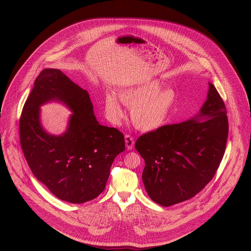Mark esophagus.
Segmentation results:
<instances>
[{
    "mask_svg": "<svg viewBox=\"0 0 251 251\" xmlns=\"http://www.w3.org/2000/svg\"><path fill=\"white\" fill-rule=\"evenodd\" d=\"M134 138L131 136V135H126L125 136V145H126V148L127 150H131L133 149L134 147Z\"/></svg>",
    "mask_w": 251,
    "mask_h": 251,
    "instance_id": "1",
    "label": "esophagus"
}]
</instances>
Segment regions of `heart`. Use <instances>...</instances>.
<instances>
[{
    "label": "heart",
    "mask_w": 251,
    "mask_h": 251,
    "mask_svg": "<svg viewBox=\"0 0 251 251\" xmlns=\"http://www.w3.org/2000/svg\"><path fill=\"white\" fill-rule=\"evenodd\" d=\"M158 80L142 82L126 87L119 93L108 92L105 96V111L117 123L124 117L122 103L131 109V119L141 131H153L165 124L176 101V93L170 87L160 88Z\"/></svg>",
    "instance_id": "obj_1"
}]
</instances>
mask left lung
<instances>
[{
    "mask_svg": "<svg viewBox=\"0 0 251 251\" xmlns=\"http://www.w3.org/2000/svg\"><path fill=\"white\" fill-rule=\"evenodd\" d=\"M208 85L199 114L142 135L135 143L145 161L142 174L145 189L151 200L163 206L199 194L223 160L228 136L226 108L216 87Z\"/></svg>",
    "mask_w": 251,
    "mask_h": 251,
    "instance_id": "obj_1",
    "label": "left lung"
}]
</instances>
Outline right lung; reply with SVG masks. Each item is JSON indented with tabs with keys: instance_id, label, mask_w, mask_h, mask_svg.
Instances as JSON below:
<instances>
[{
	"instance_id": "add662e5",
	"label": "right lung",
	"mask_w": 251,
	"mask_h": 251,
	"mask_svg": "<svg viewBox=\"0 0 251 251\" xmlns=\"http://www.w3.org/2000/svg\"><path fill=\"white\" fill-rule=\"evenodd\" d=\"M53 100L74 113L61 135L48 133L40 123L39 107ZM20 138L38 181L73 203L91 201L104 191L114 159L125 150L123 134L96 120L88 92L54 68L44 69L35 79L22 111Z\"/></svg>"
}]
</instances>
